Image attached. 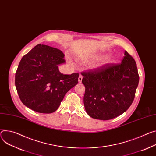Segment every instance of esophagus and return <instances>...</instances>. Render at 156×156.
Listing matches in <instances>:
<instances>
[{
	"label": "esophagus",
	"instance_id": "1",
	"mask_svg": "<svg viewBox=\"0 0 156 156\" xmlns=\"http://www.w3.org/2000/svg\"><path fill=\"white\" fill-rule=\"evenodd\" d=\"M82 79H83V76L81 75H80V76L78 77V83H81L82 81Z\"/></svg>",
	"mask_w": 156,
	"mask_h": 156
}]
</instances>
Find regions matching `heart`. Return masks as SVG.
Here are the masks:
<instances>
[{
  "mask_svg": "<svg viewBox=\"0 0 156 156\" xmlns=\"http://www.w3.org/2000/svg\"><path fill=\"white\" fill-rule=\"evenodd\" d=\"M111 62V59L108 56H104L101 60H100V64L101 65H105V64H107Z\"/></svg>",
  "mask_w": 156,
  "mask_h": 156,
  "instance_id": "b5f03b06",
  "label": "heart"
}]
</instances>
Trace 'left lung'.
I'll return each instance as SVG.
<instances>
[{"label":"left lung","mask_w":156,"mask_h":156,"mask_svg":"<svg viewBox=\"0 0 156 156\" xmlns=\"http://www.w3.org/2000/svg\"><path fill=\"white\" fill-rule=\"evenodd\" d=\"M85 87L83 102L88 115L109 120L124 113L131 105L139 77L136 62L126 51L120 64L81 74Z\"/></svg>","instance_id":"1"}]
</instances>
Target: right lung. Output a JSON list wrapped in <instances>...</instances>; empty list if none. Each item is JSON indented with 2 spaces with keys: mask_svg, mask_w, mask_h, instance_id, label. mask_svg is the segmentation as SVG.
Segmentation results:
<instances>
[{
  "mask_svg": "<svg viewBox=\"0 0 156 156\" xmlns=\"http://www.w3.org/2000/svg\"><path fill=\"white\" fill-rule=\"evenodd\" d=\"M60 50L38 44L21 59L16 73V89L23 104L40 113L53 112L65 94L78 84V73L63 75L58 65L65 63Z\"/></svg>",
  "mask_w": 156,
  "mask_h": 156,
  "instance_id": "obj_1",
  "label": "right lung"
}]
</instances>
